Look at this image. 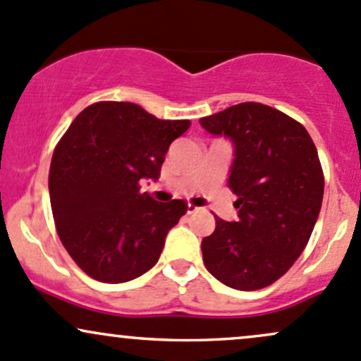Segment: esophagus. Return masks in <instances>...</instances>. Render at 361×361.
I'll use <instances>...</instances> for the list:
<instances>
[{
    "label": "esophagus",
    "instance_id": "obj_1",
    "mask_svg": "<svg viewBox=\"0 0 361 361\" xmlns=\"http://www.w3.org/2000/svg\"><path fill=\"white\" fill-rule=\"evenodd\" d=\"M197 211H199V207H195V205H192V204L187 205V212L188 214H193V212H197Z\"/></svg>",
    "mask_w": 361,
    "mask_h": 361
}]
</instances>
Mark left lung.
<instances>
[{
	"label": "left lung",
	"mask_w": 361,
	"mask_h": 361,
	"mask_svg": "<svg viewBox=\"0 0 361 361\" xmlns=\"http://www.w3.org/2000/svg\"><path fill=\"white\" fill-rule=\"evenodd\" d=\"M200 125L233 144L228 185L238 197V219L216 216V229L202 240L204 264L233 290H260L286 274L310 240L324 197L319 154L303 125L259 102Z\"/></svg>",
	"instance_id": "1"
}]
</instances>
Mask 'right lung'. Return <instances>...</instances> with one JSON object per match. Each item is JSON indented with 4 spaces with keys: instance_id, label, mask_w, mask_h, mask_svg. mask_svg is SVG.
<instances>
[{
    "instance_id": "right-lung-1",
    "label": "right lung",
    "mask_w": 361,
    "mask_h": 361,
    "mask_svg": "<svg viewBox=\"0 0 361 361\" xmlns=\"http://www.w3.org/2000/svg\"><path fill=\"white\" fill-rule=\"evenodd\" d=\"M190 125L157 120L133 102L104 101L82 111L59 140L51 209L63 247L92 279L126 283L157 264L187 204L156 202L140 181L159 178L169 145Z\"/></svg>"
}]
</instances>
